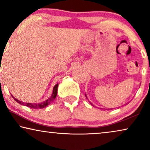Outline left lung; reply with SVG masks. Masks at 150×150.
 Returning <instances> with one entry per match:
<instances>
[{
	"label": "left lung",
	"mask_w": 150,
	"mask_h": 150,
	"mask_svg": "<svg viewBox=\"0 0 150 150\" xmlns=\"http://www.w3.org/2000/svg\"><path fill=\"white\" fill-rule=\"evenodd\" d=\"M85 96H86V98H87V96H86V94H85ZM91 104H92L91 103ZM92 105H93V104H92Z\"/></svg>",
	"instance_id": "1"
}]
</instances>
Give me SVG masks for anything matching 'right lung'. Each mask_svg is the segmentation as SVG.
<instances>
[{
	"label": "right lung",
	"mask_w": 150,
	"mask_h": 150,
	"mask_svg": "<svg viewBox=\"0 0 150 150\" xmlns=\"http://www.w3.org/2000/svg\"><path fill=\"white\" fill-rule=\"evenodd\" d=\"M58 86H59L58 83H57V85H55L54 87H53L52 93V96H51V97L49 98L48 99H47L46 100H45L44 102H41V103H28V102L26 103V102L20 101L19 100L16 99V98H14L13 96L12 95L11 96H12V97H13V99L15 100L16 101L18 102V103L22 104V105L28 106V107L31 108H35V109H41V108L46 107L47 106L49 105V104H50L51 102H52L53 100L56 98V96L57 95V89H58Z\"/></svg>",
	"instance_id": "1"
}]
</instances>
